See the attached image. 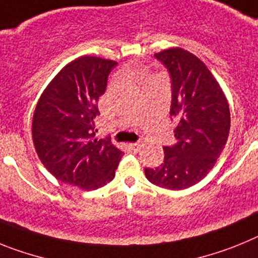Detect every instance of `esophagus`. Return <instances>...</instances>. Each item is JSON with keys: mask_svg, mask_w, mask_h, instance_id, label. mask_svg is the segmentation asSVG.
I'll use <instances>...</instances> for the list:
<instances>
[{"mask_svg": "<svg viewBox=\"0 0 258 258\" xmlns=\"http://www.w3.org/2000/svg\"><path fill=\"white\" fill-rule=\"evenodd\" d=\"M129 149L132 150V151L137 152L138 150L141 149V143L140 142H136V143H129Z\"/></svg>", "mask_w": 258, "mask_h": 258, "instance_id": "34e87169", "label": "esophagus"}]
</instances>
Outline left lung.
I'll return each instance as SVG.
<instances>
[{
  "label": "left lung",
  "mask_w": 258,
  "mask_h": 258,
  "mask_svg": "<svg viewBox=\"0 0 258 258\" xmlns=\"http://www.w3.org/2000/svg\"><path fill=\"white\" fill-rule=\"evenodd\" d=\"M155 58L169 74V115L177 126L174 145L163 147L161 165L145 168V174L159 187L183 190L206 177L226 145L229 104L216 79L194 54L173 47L157 52Z\"/></svg>",
  "instance_id": "obj_1"
}]
</instances>
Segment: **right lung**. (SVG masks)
<instances>
[{
  "mask_svg": "<svg viewBox=\"0 0 258 258\" xmlns=\"http://www.w3.org/2000/svg\"><path fill=\"white\" fill-rule=\"evenodd\" d=\"M117 63L95 56L71 61L40 97L32 122L36 152L59 181L95 190L112 181L122 151L95 140L98 99Z\"/></svg>",
  "mask_w": 258,
  "mask_h": 258,
  "instance_id": "obj_1",
  "label": "right lung"
}]
</instances>
